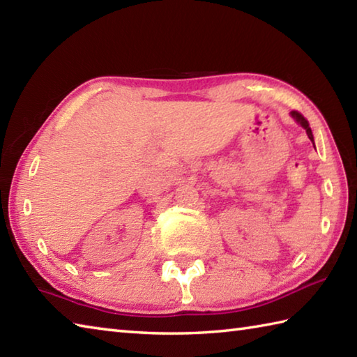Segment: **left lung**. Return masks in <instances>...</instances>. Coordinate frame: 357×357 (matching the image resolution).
<instances>
[{
  "mask_svg": "<svg viewBox=\"0 0 357 357\" xmlns=\"http://www.w3.org/2000/svg\"><path fill=\"white\" fill-rule=\"evenodd\" d=\"M291 116H293V119L296 121V123L301 124L302 127L305 128V132H307V135H308L310 141H312V142H313V146H314V138H313V133H312V128H310L308 121H307L304 116H302L299 112H296V110H293V112H291Z\"/></svg>",
  "mask_w": 357,
  "mask_h": 357,
  "instance_id": "1",
  "label": "left lung"
}]
</instances>
